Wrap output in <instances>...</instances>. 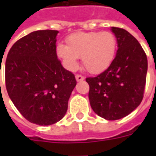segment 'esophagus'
Returning a JSON list of instances; mask_svg holds the SVG:
<instances>
[{"label": "esophagus", "mask_w": 156, "mask_h": 156, "mask_svg": "<svg viewBox=\"0 0 156 156\" xmlns=\"http://www.w3.org/2000/svg\"><path fill=\"white\" fill-rule=\"evenodd\" d=\"M76 80L78 82H80V81H83V80H84V76H83L81 74H77L76 76Z\"/></svg>", "instance_id": "obj_1"}]
</instances>
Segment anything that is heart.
Returning <instances> with one entry per match:
<instances>
[{
    "label": "heart",
    "instance_id": "obj_1",
    "mask_svg": "<svg viewBox=\"0 0 156 156\" xmlns=\"http://www.w3.org/2000/svg\"><path fill=\"white\" fill-rule=\"evenodd\" d=\"M67 44L56 46V54L66 68L74 71L78 58L90 73H100L111 65L115 59L118 41L110 32H76L67 37Z\"/></svg>",
    "mask_w": 156,
    "mask_h": 156
}]
</instances>
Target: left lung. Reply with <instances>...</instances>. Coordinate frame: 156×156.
Returning <instances> with one entry per match:
<instances>
[{
  "label": "left lung",
  "instance_id": "obj_1",
  "mask_svg": "<svg viewBox=\"0 0 156 156\" xmlns=\"http://www.w3.org/2000/svg\"><path fill=\"white\" fill-rule=\"evenodd\" d=\"M118 41L116 57L105 72L87 78L93 110L108 120H116L134 111L144 97L148 62L137 39L126 30L112 27Z\"/></svg>",
  "mask_w": 156,
  "mask_h": 156
}]
</instances>
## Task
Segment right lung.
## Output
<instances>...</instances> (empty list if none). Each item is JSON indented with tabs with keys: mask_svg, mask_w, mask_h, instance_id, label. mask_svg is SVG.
<instances>
[{
	"mask_svg": "<svg viewBox=\"0 0 156 156\" xmlns=\"http://www.w3.org/2000/svg\"><path fill=\"white\" fill-rule=\"evenodd\" d=\"M58 31L40 30L16 41L5 60V87L16 108L38 125L61 120L77 84L56 54ZM1 69V68H0Z\"/></svg>",
	"mask_w": 156,
	"mask_h": 156,
	"instance_id": "1",
	"label": "right lung"
}]
</instances>
